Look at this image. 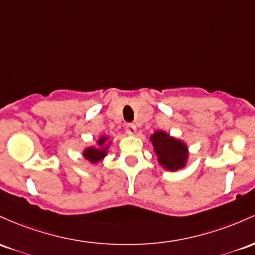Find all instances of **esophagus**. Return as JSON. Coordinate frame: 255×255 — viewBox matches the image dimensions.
I'll use <instances>...</instances> for the list:
<instances>
[{"label":"esophagus","instance_id":"34e87169","mask_svg":"<svg viewBox=\"0 0 255 255\" xmlns=\"http://www.w3.org/2000/svg\"><path fill=\"white\" fill-rule=\"evenodd\" d=\"M125 131H127L128 135L133 136V135H135V133H136V131H137L136 125H133V124H128L127 128H125Z\"/></svg>","mask_w":255,"mask_h":255}]
</instances>
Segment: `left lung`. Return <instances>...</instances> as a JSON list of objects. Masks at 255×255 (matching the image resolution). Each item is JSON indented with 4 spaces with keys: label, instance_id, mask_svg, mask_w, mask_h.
I'll use <instances>...</instances> for the list:
<instances>
[{
    "label": "left lung",
    "instance_id": "1",
    "mask_svg": "<svg viewBox=\"0 0 255 255\" xmlns=\"http://www.w3.org/2000/svg\"><path fill=\"white\" fill-rule=\"evenodd\" d=\"M149 141L153 144V150L162 168L174 172L187 166L189 149L184 141L171 136L164 130L151 133Z\"/></svg>",
    "mask_w": 255,
    "mask_h": 255
}]
</instances>
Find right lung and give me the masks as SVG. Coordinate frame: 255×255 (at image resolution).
I'll return each instance as SVG.
<instances>
[{
	"mask_svg": "<svg viewBox=\"0 0 255 255\" xmlns=\"http://www.w3.org/2000/svg\"><path fill=\"white\" fill-rule=\"evenodd\" d=\"M111 136L108 135H102L97 138L95 145H89V147L85 148L83 150V158L90 162V164H97L101 160H104L106 156H107L108 150H110L111 144H112V141H111Z\"/></svg>",
	"mask_w": 255,
	"mask_h": 255,
	"instance_id": "obj_1",
	"label": "right lung"
}]
</instances>
